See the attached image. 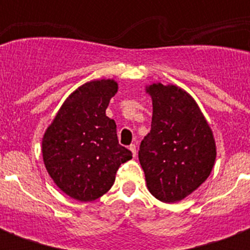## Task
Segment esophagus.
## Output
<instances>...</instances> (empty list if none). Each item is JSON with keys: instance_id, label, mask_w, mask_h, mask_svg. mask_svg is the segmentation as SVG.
Here are the masks:
<instances>
[{"instance_id": "obj_1", "label": "esophagus", "mask_w": 250, "mask_h": 250, "mask_svg": "<svg viewBox=\"0 0 250 250\" xmlns=\"http://www.w3.org/2000/svg\"><path fill=\"white\" fill-rule=\"evenodd\" d=\"M129 150L132 152V156H133V157H136V154H137L136 145H135V144H131V145H129Z\"/></svg>"}]
</instances>
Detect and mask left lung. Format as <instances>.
<instances>
[{
	"label": "left lung",
	"mask_w": 250,
	"mask_h": 250,
	"mask_svg": "<svg viewBox=\"0 0 250 250\" xmlns=\"http://www.w3.org/2000/svg\"><path fill=\"white\" fill-rule=\"evenodd\" d=\"M152 129L141 141L139 161L149 192L176 202L197 189L213 170L215 141L189 94L175 85L153 84Z\"/></svg>",
	"instance_id": "left-lung-1"
}]
</instances>
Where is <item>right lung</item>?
Here are the masks:
<instances>
[{
	"mask_svg": "<svg viewBox=\"0 0 250 250\" xmlns=\"http://www.w3.org/2000/svg\"><path fill=\"white\" fill-rule=\"evenodd\" d=\"M114 80L84 84L64 101L42 139V157L58 188L79 201H93L113 187L132 153L118 141L117 125L106 117Z\"/></svg>",
	"mask_w": 250,
	"mask_h": 250,
	"instance_id": "1",
	"label": "right lung"
}]
</instances>
